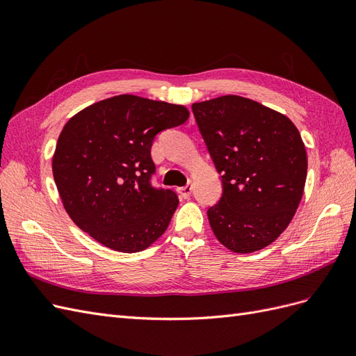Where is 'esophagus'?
<instances>
[{"label":"esophagus","instance_id":"34e87169","mask_svg":"<svg viewBox=\"0 0 356 356\" xmlns=\"http://www.w3.org/2000/svg\"><path fill=\"white\" fill-rule=\"evenodd\" d=\"M191 186H184V187H179L177 191H178V195H179V197L181 199H188L190 196H191Z\"/></svg>","mask_w":356,"mask_h":356}]
</instances>
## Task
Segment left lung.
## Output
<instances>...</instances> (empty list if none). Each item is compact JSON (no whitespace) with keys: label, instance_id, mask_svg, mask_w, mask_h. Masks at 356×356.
Here are the masks:
<instances>
[{"label":"left lung","instance_id":"1","mask_svg":"<svg viewBox=\"0 0 356 356\" xmlns=\"http://www.w3.org/2000/svg\"><path fill=\"white\" fill-rule=\"evenodd\" d=\"M222 196L208 209L225 248L248 254L276 241L293 220L307 175L306 148L289 118L252 99L225 95L191 105Z\"/></svg>","mask_w":356,"mask_h":356}]
</instances>
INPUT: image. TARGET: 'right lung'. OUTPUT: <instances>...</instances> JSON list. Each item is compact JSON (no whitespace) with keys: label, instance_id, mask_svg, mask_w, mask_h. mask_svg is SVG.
Segmentation results:
<instances>
[{"label":"right lung","instance_id":"right-lung-1","mask_svg":"<svg viewBox=\"0 0 356 356\" xmlns=\"http://www.w3.org/2000/svg\"><path fill=\"white\" fill-rule=\"evenodd\" d=\"M182 105L118 95L70 118L51 168L63 208L95 241L139 252L165 233L178 207L169 188L152 184L159 132L186 123Z\"/></svg>","mask_w":356,"mask_h":356}]
</instances>
